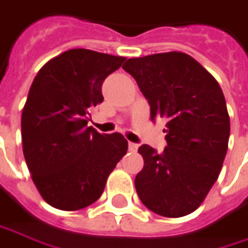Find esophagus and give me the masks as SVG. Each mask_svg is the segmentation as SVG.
Returning <instances> with one entry per match:
<instances>
[{
	"label": "esophagus",
	"instance_id": "34e87169",
	"mask_svg": "<svg viewBox=\"0 0 248 248\" xmlns=\"http://www.w3.org/2000/svg\"><path fill=\"white\" fill-rule=\"evenodd\" d=\"M138 147H139L138 143H132V142H129V150H130V152H136V150H138Z\"/></svg>",
	"mask_w": 248,
	"mask_h": 248
}]
</instances>
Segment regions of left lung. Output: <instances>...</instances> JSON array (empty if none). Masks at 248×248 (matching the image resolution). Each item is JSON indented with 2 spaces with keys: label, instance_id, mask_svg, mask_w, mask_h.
Here are the masks:
<instances>
[{
  "label": "left lung",
  "instance_id": "left-lung-1",
  "mask_svg": "<svg viewBox=\"0 0 248 248\" xmlns=\"http://www.w3.org/2000/svg\"><path fill=\"white\" fill-rule=\"evenodd\" d=\"M122 68L149 102L150 119H166L165 150L139 147L145 165L135 179L138 196L165 217L193 213L216 183L229 147L230 116L223 91L183 52L130 58Z\"/></svg>",
  "mask_w": 248,
  "mask_h": 248
}]
</instances>
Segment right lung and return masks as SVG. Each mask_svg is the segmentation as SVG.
Segmentation results:
<instances>
[{
  "label": "right lung",
  "mask_w": 248,
  "mask_h": 248,
  "mask_svg": "<svg viewBox=\"0 0 248 248\" xmlns=\"http://www.w3.org/2000/svg\"><path fill=\"white\" fill-rule=\"evenodd\" d=\"M124 57L69 49L36 74L22 109V150L42 199L59 210L91 206L127 150L121 133L88 126L89 108L103 101L102 83Z\"/></svg>",
  "instance_id": "1"
}]
</instances>
